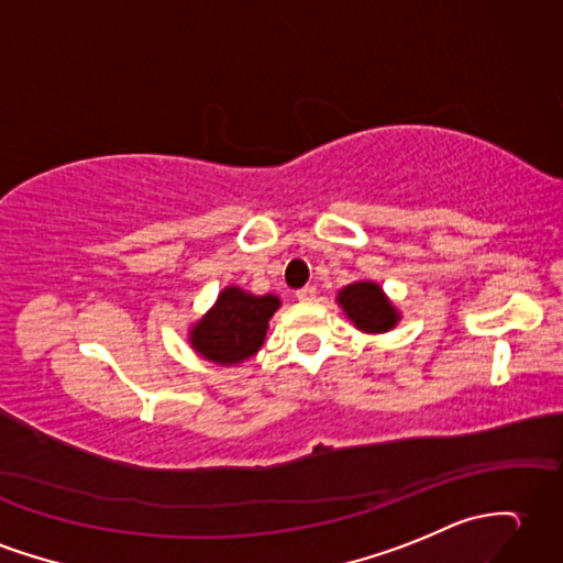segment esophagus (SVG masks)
Returning a JSON list of instances; mask_svg holds the SVG:
<instances>
[{
	"label": "esophagus",
	"mask_w": 563,
	"mask_h": 563,
	"mask_svg": "<svg viewBox=\"0 0 563 563\" xmlns=\"http://www.w3.org/2000/svg\"><path fill=\"white\" fill-rule=\"evenodd\" d=\"M297 299L299 302H311V299H317V287L307 285V287H302V290H297Z\"/></svg>",
	"instance_id": "obj_1"
}]
</instances>
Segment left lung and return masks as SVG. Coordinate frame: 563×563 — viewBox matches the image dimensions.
<instances>
[{
    "instance_id": "8db88e82",
    "label": "left lung",
    "mask_w": 563,
    "mask_h": 563,
    "mask_svg": "<svg viewBox=\"0 0 563 563\" xmlns=\"http://www.w3.org/2000/svg\"><path fill=\"white\" fill-rule=\"evenodd\" d=\"M335 302L362 333H388L402 319L398 307L390 302L376 280H355L345 285L343 290H338Z\"/></svg>"
}]
</instances>
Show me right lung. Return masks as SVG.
I'll return each mask as SVG.
<instances>
[{
    "label": "right lung",
    "instance_id": "right-lung-1",
    "mask_svg": "<svg viewBox=\"0 0 563 563\" xmlns=\"http://www.w3.org/2000/svg\"><path fill=\"white\" fill-rule=\"evenodd\" d=\"M278 309V295H252L240 285L222 287L213 307L189 325V345L206 362L234 367L261 350Z\"/></svg>",
    "mask_w": 563,
    "mask_h": 563
}]
</instances>
